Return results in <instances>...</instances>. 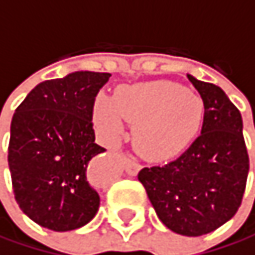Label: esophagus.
Returning a JSON list of instances; mask_svg holds the SVG:
<instances>
[{"label":"esophagus","mask_w":255,"mask_h":255,"mask_svg":"<svg viewBox=\"0 0 255 255\" xmlns=\"http://www.w3.org/2000/svg\"><path fill=\"white\" fill-rule=\"evenodd\" d=\"M140 163H137L136 160H131V158H127L125 160V171L128 175H136L139 171H140Z\"/></svg>","instance_id":"1"}]
</instances>
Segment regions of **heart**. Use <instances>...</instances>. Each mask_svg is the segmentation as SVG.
Segmentation results:
<instances>
[{
  "label": "heart",
  "instance_id": "b5f03b06",
  "mask_svg": "<svg viewBox=\"0 0 255 255\" xmlns=\"http://www.w3.org/2000/svg\"><path fill=\"white\" fill-rule=\"evenodd\" d=\"M203 101L172 81L124 86L113 98L100 95L94 119L107 137L122 133V118L134 125V145L146 158H165L181 151L203 122Z\"/></svg>",
  "mask_w": 255,
  "mask_h": 255
}]
</instances>
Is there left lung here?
<instances>
[{
    "instance_id": "left-lung-1",
    "label": "left lung",
    "mask_w": 255,
    "mask_h": 255,
    "mask_svg": "<svg viewBox=\"0 0 255 255\" xmlns=\"http://www.w3.org/2000/svg\"><path fill=\"white\" fill-rule=\"evenodd\" d=\"M204 103L201 134L175 160L143 168V184L158 219L181 236H203L230 221L241 207L250 158L244 124L224 90L187 74Z\"/></svg>"
}]
</instances>
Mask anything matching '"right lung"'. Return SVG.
<instances>
[{
	"mask_svg": "<svg viewBox=\"0 0 255 255\" xmlns=\"http://www.w3.org/2000/svg\"><path fill=\"white\" fill-rule=\"evenodd\" d=\"M109 72L77 71L39 83L16 109L10 125L8 168L21 210L52 231L94 219L100 195L89 178L95 143L94 104Z\"/></svg>",
	"mask_w": 255,
	"mask_h": 255,
	"instance_id": "obj_1",
	"label": "right lung"
}]
</instances>
